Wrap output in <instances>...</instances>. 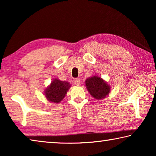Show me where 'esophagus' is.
Returning a JSON list of instances; mask_svg holds the SVG:
<instances>
[{"mask_svg":"<svg viewBox=\"0 0 156 156\" xmlns=\"http://www.w3.org/2000/svg\"><path fill=\"white\" fill-rule=\"evenodd\" d=\"M80 78H76L74 80H73V83H74L76 85H79L80 84Z\"/></svg>","mask_w":156,"mask_h":156,"instance_id":"esophagus-1","label":"esophagus"}]
</instances>
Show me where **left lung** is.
Returning <instances> with one entry per match:
<instances>
[{"mask_svg": "<svg viewBox=\"0 0 156 156\" xmlns=\"http://www.w3.org/2000/svg\"><path fill=\"white\" fill-rule=\"evenodd\" d=\"M85 86L91 96L98 100L105 98L111 91L109 84L97 75H94L87 79Z\"/></svg>", "mask_w": 156, "mask_h": 156, "instance_id": "obj_1", "label": "left lung"}]
</instances>
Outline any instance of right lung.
<instances>
[{
  "instance_id": "obj_1",
  "label": "right lung",
  "mask_w": 156,
  "mask_h": 156,
  "mask_svg": "<svg viewBox=\"0 0 156 156\" xmlns=\"http://www.w3.org/2000/svg\"><path fill=\"white\" fill-rule=\"evenodd\" d=\"M70 87L71 84L69 82L54 78L49 85L44 89V97L49 102L59 103L64 99Z\"/></svg>"
}]
</instances>
